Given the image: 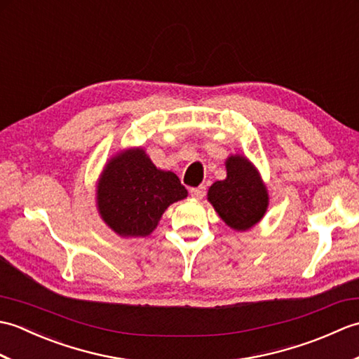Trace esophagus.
Listing matches in <instances>:
<instances>
[{
  "label": "esophagus",
  "instance_id": "esophagus-1",
  "mask_svg": "<svg viewBox=\"0 0 359 359\" xmlns=\"http://www.w3.org/2000/svg\"><path fill=\"white\" fill-rule=\"evenodd\" d=\"M205 193H207V188H205L203 185L189 189V194H191V197H194V199H197V201H201L202 197L205 196Z\"/></svg>",
  "mask_w": 359,
  "mask_h": 359
}]
</instances>
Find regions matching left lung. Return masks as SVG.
<instances>
[{
  "label": "left lung",
  "mask_w": 359,
  "mask_h": 359,
  "mask_svg": "<svg viewBox=\"0 0 359 359\" xmlns=\"http://www.w3.org/2000/svg\"><path fill=\"white\" fill-rule=\"evenodd\" d=\"M225 166L226 179L210 187L208 201L228 226L247 231L264 217L269 208V191L247 157L230 156Z\"/></svg>",
  "instance_id": "1"
}]
</instances>
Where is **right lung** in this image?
Here are the masks:
<instances>
[{
  "label": "right lung",
  "mask_w": 359,
  "mask_h": 359,
  "mask_svg": "<svg viewBox=\"0 0 359 359\" xmlns=\"http://www.w3.org/2000/svg\"><path fill=\"white\" fill-rule=\"evenodd\" d=\"M187 196L177 175L158 170L142 148H131L106 163L97 184V208L121 238H144L165 210Z\"/></svg>",
  "instance_id": "right-lung-1"
}]
</instances>
